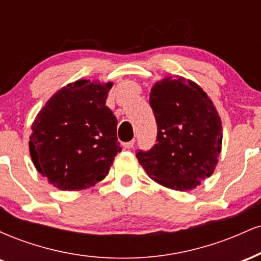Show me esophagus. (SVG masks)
Returning a JSON list of instances; mask_svg holds the SVG:
<instances>
[{"mask_svg":"<svg viewBox=\"0 0 261 261\" xmlns=\"http://www.w3.org/2000/svg\"><path fill=\"white\" fill-rule=\"evenodd\" d=\"M134 145H135V140H131V141H128V142L124 143V147L125 148H133Z\"/></svg>","mask_w":261,"mask_h":261,"instance_id":"obj_1","label":"esophagus"}]
</instances>
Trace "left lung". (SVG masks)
<instances>
[{"label": "left lung", "instance_id": "obj_1", "mask_svg": "<svg viewBox=\"0 0 261 261\" xmlns=\"http://www.w3.org/2000/svg\"><path fill=\"white\" fill-rule=\"evenodd\" d=\"M149 106L157 140L136 153L149 178L173 190L187 191L211 176L222 146V122L200 86L180 76H167L152 87Z\"/></svg>", "mask_w": 261, "mask_h": 261}]
</instances>
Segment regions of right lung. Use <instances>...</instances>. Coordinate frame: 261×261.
Masks as SVG:
<instances>
[{
  "instance_id": "obj_1",
  "label": "right lung",
  "mask_w": 261,
  "mask_h": 261,
  "mask_svg": "<svg viewBox=\"0 0 261 261\" xmlns=\"http://www.w3.org/2000/svg\"><path fill=\"white\" fill-rule=\"evenodd\" d=\"M113 83L79 80L46 101L32 125L35 168L60 190H83L103 180L121 151L116 120L106 106Z\"/></svg>"
}]
</instances>
